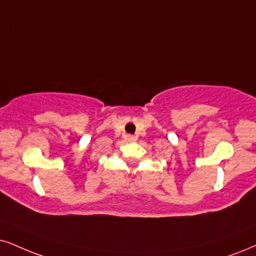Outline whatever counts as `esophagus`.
Here are the masks:
<instances>
[{"instance_id":"esophagus-1","label":"esophagus","mask_w":256,"mask_h":256,"mask_svg":"<svg viewBox=\"0 0 256 256\" xmlns=\"http://www.w3.org/2000/svg\"><path fill=\"white\" fill-rule=\"evenodd\" d=\"M125 139L128 142H136V140H137V138H136L134 136H132V134H126L125 136Z\"/></svg>"}]
</instances>
